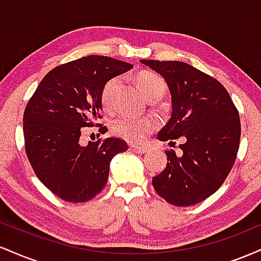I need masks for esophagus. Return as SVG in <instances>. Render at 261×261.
<instances>
[{"label": "esophagus", "mask_w": 261, "mask_h": 261, "mask_svg": "<svg viewBox=\"0 0 261 261\" xmlns=\"http://www.w3.org/2000/svg\"><path fill=\"white\" fill-rule=\"evenodd\" d=\"M128 149L134 153H139V154H143L146 153V147H142V146H137V145H130L128 146Z\"/></svg>", "instance_id": "esophagus-1"}]
</instances>
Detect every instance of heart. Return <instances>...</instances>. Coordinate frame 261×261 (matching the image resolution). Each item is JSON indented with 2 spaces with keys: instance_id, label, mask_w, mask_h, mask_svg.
I'll list each match as a JSON object with an SVG mask.
<instances>
[{
  "instance_id": "obj_1",
  "label": "heart",
  "mask_w": 261,
  "mask_h": 261,
  "mask_svg": "<svg viewBox=\"0 0 261 261\" xmlns=\"http://www.w3.org/2000/svg\"><path fill=\"white\" fill-rule=\"evenodd\" d=\"M120 80L112 79L104 85L101 89L100 100L106 109L112 107L114 93L118 89ZM136 83L140 91L146 98L162 93L164 94L167 85L160 74L151 71H142L136 76ZM155 124L151 119H135V118H119L113 122L112 131L114 135L128 141V142H142L154 130Z\"/></svg>"
}]
</instances>
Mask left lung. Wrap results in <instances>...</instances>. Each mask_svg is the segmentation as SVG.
I'll use <instances>...</instances> for the list:
<instances>
[{
    "label": "left lung",
    "instance_id": "left-lung-1",
    "mask_svg": "<svg viewBox=\"0 0 261 261\" xmlns=\"http://www.w3.org/2000/svg\"><path fill=\"white\" fill-rule=\"evenodd\" d=\"M166 80L172 116L158 134L180 152L166 151L167 166L152 178L161 197L174 206L203 201L220 189L234 164L241 141L238 110L214 77L181 61L141 60Z\"/></svg>",
    "mask_w": 261,
    "mask_h": 261
}]
</instances>
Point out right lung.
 <instances>
[{"label": "right lung", "instance_id": "right-lung-1", "mask_svg": "<svg viewBox=\"0 0 261 261\" xmlns=\"http://www.w3.org/2000/svg\"><path fill=\"white\" fill-rule=\"evenodd\" d=\"M131 68L108 56L74 60L53 68L27 104L25 153L39 180L60 199L85 202L98 195L108 182L110 161L127 151V143L116 137L87 146L80 137L82 127L98 125L101 118L104 85Z\"/></svg>", "mask_w": 261, "mask_h": 261}]
</instances>
